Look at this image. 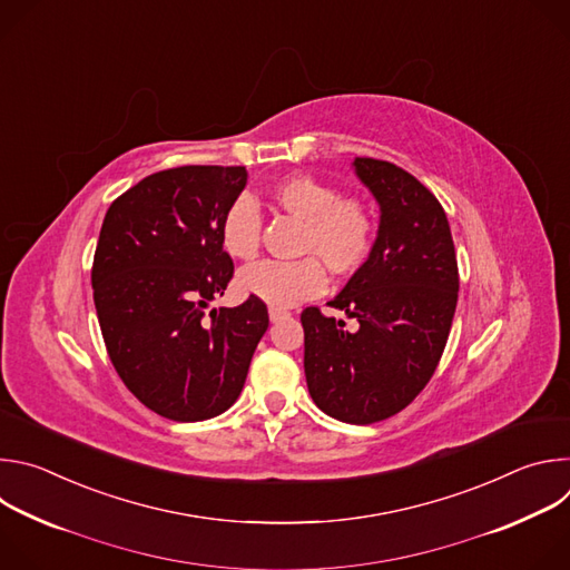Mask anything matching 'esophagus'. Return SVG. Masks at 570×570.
<instances>
[{
  "mask_svg": "<svg viewBox=\"0 0 570 570\" xmlns=\"http://www.w3.org/2000/svg\"><path fill=\"white\" fill-rule=\"evenodd\" d=\"M268 315H271V320H273V322H279V320L288 317V315H291V311L279 308V306H268Z\"/></svg>",
  "mask_w": 570,
  "mask_h": 570,
  "instance_id": "1",
  "label": "esophagus"
}]
</instances>
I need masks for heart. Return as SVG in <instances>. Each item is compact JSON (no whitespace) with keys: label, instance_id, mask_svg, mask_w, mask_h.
<instances>
[{"label":"heart","instance_id":"obj_1","mask_svg":"<svg viewBox=\"0 0 570 570\" xmlns=\"http://www.w3.org/2000/svg\"><path fill=\"white\" fill-rule=\"evenodd\" d=\"M271 203L302 220L295 262H262L238 273V288L271 306H295L327 286V273L350 277L363 268L374 243V218L367 205L308 174H291L268 191ZM220 246L240 262L257 257L262 214L253 198L238 196L220 218ZM323 263L320 265L318 262Z\"/></svg>","mask_w":570,"mask_h":570}]
</instances>
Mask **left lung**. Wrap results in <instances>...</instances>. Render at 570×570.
<instances>
[{"label": "left lung", "mask_w": 570, "mask_h": 570, "mask_svg": "<svg viewBox=\"0 0 570 570\" xmlns=\"http://www.w3.org/2000/svg\"><path fill=\"white\" fill-rule=\"evenodd\" d=\"M354 171L381 207L379 234L361 271L330 306L358 330L302 311L304 374L322 413L374 424L403 411L431 381L458 304V259L440 200L392 161L356 157Z\"/></svg>", "instance_id": "8db88e82"}]
</instances>
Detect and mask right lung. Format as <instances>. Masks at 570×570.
<instances>
[{
  "mask_svg": "<svg viewBox=\"0 0 570 570\" xmlns=\"http://www.w3.org/2000/svg\"><path fill=\"white\" fill-rule=\"evenodd\" d=\"M246 183V167L159 171L101 225L92 288L108 356L146 409L174 422L225 413L268 330L255 297L207 311L234 275L218 227Z\"/></svg>",
  "mask_w": 570,
  "mask_h": 570,
  "instance_id": "right-lung-1",
  "label": "right lung"
}]
</instances>
